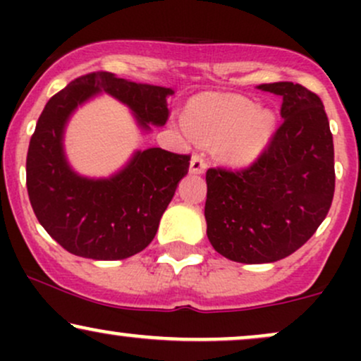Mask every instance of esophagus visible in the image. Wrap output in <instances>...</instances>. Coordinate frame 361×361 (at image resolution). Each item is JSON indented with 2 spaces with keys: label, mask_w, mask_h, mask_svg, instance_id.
Returning a JSON list of instances; mask_svg holds the SVG:
<instances>
[{
  "label": "esophagus",
  "mask_w": 361,
  "mask_h": 361,
  "mask_svg": "<svg viewBox=\"0 0 361 361\" xmlns=\"http://www.w3.org/2000/svg\"><path fill=\"white\" fill-rule=\"evenodd\" d=\"M205 169H207V161H205L204 154H200V152H195V154L192 156V163H190V171L200 175V173H204Z\"/></svg>",
  "instance_id": "obj_1"
}]
</instances>
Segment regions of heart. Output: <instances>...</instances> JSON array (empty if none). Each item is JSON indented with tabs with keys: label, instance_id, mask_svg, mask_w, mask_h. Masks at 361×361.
I'll list each match as a JSON object with an SVG mask.
<instances>
[{
	"label": "heart",
	"instance_id": "1",
	"mask_svg": "<svg viewBox=\"0 0 361 361\" xmlns=\"http://www.w3.org/2000/svg\"><path fill=\"white\" fill-rule=\"evenodd\" d=\"M185 126L195 139L215 142L224 161L247 164L267 147L275 117L239 94L205 93L188 105Z\"/></svg>",
	"mask_w": 361,
	"mask_h": 361
}]
</instances>
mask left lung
I'll list each match as a JSON object with an SVG mask.
<instances>
[{"mask_svg": "<svg viewBox=\"0 0 361 361\" xmlns=\"http://www.w3.org/2000/svg\"><path fill=\"white\" fill-rule=\"evenodd\" d=\"M256 88L281 97L283 122L250 166L207 169V235L238 263H273L312 238L334 197V146L321 98L290 81Z\"/></svg>", "mask_w": 361, "mask_h": 361, "instance_id": "1", "label": "left lung"}]
</instances>
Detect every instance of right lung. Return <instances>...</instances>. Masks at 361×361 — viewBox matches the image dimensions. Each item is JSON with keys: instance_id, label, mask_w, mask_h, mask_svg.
Instances as JSON below:
<instances>
[{"instance_id": "add662e5", "label": "right lung", "mask_w": 361, "mask_h": 361, "mask_svg": "<svg viewBox=\"0 0 361 361\" xmlns=\"http://www.w3.org/2000/svg\"><path fill=\"white\" fill-rule=\"evenodd\" d=\"M98 91L130 106L140 127L164 126L171 88L137 85L106 71L82 74L47 102L27 152L32 209L52 239L81 258L123 259L154 239L161 215L188 173L190 154L161 147L137 152L110 180H88L68 166L62 130L73 110Z\"/></svg>"}]
</instances>
